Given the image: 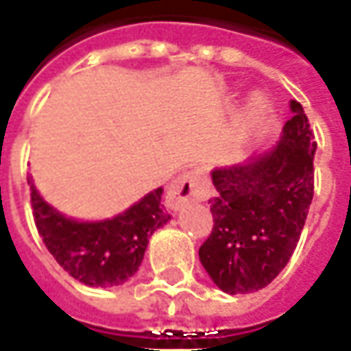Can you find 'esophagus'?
Segmentation results:
<instances>
[{
	"label": "esophagus",
	"mask_w": 351,
	"mask_h": 351,
	"mask_svg": "<svg viewBox=\"0 0 351 351\" xmlns=\"http://www.w3.org/2000/svg\"><path fill=\"white\" fill-rule=\"evenodd\" d=\"M210 196V182L208 176L204 175V171H188L184 175L173 180V184L169 186L167 194V206L171 210H180L184 208L188 202H202Z\"/></svg>",
	"instance_id": "esophagus-1"
}]
</instances>
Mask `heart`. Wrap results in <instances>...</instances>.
Wrapping results in <instances>:
<instances>
[{
	"instance_id": "heart-1",
	"label": "heart",
	"mask_w": 351,
	"mask_h": 351,
	"mask_svg": "<svg viewBox=\"0 0 351 351\" xmlns=\"http://www.w3.org/2000/svg\"><path fill=\"white\" fill-rule=\"evenodd\" d=\"M266 114H268V104H266V101L260 95L250 97V101L247 104V112H245V124H247L248 132H256L264 124Z\"/></svg>"
}]
</instances>
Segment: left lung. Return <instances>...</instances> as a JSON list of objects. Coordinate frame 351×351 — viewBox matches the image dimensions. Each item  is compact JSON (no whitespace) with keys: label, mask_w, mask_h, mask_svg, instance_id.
<instances>
[{"label":"left lung","mask_w":351,"mask_h":351,"mask_svg":"<svg viewBox=\"0 0 351 351\" xmlns=\"http://www.w3.org/2000/svg\"><path fill=\"white\" fill-rule=\"evenodd\" d=\"M280 141L245 163L215 167L213 229L199 262L229 295L252 293L289 262L313 199L317 141L303 106L291 101Z\"/></svg>","instance_id":"left-lung-1"}]
</instances>
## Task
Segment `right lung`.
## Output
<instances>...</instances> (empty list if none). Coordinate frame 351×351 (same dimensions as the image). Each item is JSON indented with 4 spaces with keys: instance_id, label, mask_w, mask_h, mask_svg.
Returning <instances> with one entry per match:
<instances>
[{
    "instance_id": "add662e5",
    "label": "right lung",
    "mask_w": 351,
    "mask_h": 351,
    "mask_svg": "<svg viewBox=\"0 0 351 351\" xmlns=\"http://www.w3.org/2000/svg\"><path fill=\"white\" fill-rule=\"evenodd\" d=\"M31 186L34 223L56 262L71 278L89 287H112L128 282L141 266L152 235L171 215L161 204L163 186L147 192L128 210L106 219L69 217L48 204Z\"/></svg>"
}]
</instances>
